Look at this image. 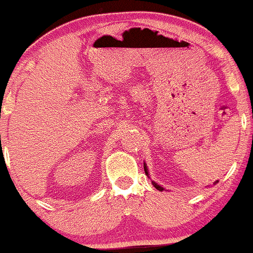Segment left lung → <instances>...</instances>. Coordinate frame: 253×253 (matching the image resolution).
<instances>
[{"label": "left lung", "mask_w": 253, "mask_h": 253, "mask_svg": "<svg viewBox=\"0 0 253 253\" xmlns=\"http://www.w3.org/2000/svg\"><path fill=\"white\" fill-rule=\"evenodd\" d=\"M143 167H144V171H145V175L148 176V177H149V171H148V168H147V164H143ZM218 182V181H215V182H214V185H215V183ZM152 183H153V186H154L155 188H157L158 191H164V187H162V186L160 185H158L157 182H155V181H152Z\"/></svg>", "instance_id": "8db88e82"}]
</instances>
